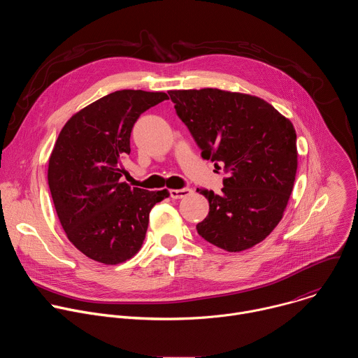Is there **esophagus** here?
<instances>
[{"instance_id": "obj_1", "label": "esophagus", "mask_w": 358, "mask_h": 358, "mask_svg": "<svg viewBox=\"0 0 358 358\" xmlns=\"http://www.w3.org/2000/svg\"><path fill=\"white\" fill-rule=\"evenodd\" d=\"M192 194V189L191 188H181V189H171L170 191V196L173 199H180V198H185L188 195Z\"/></svg>"}]
</instances>
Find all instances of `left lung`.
Returning a JSON list of instances; mask_svg holds the SVG:
<instances>
[{
	"label": "left lung",
	"mask_w": 358,
	"mask_h": 358,
	"mask_svg": "<svg viewBox=\"0 0 358 358\" xmlns=\"http://www.w3.org/2000/svg\"><path fill=\"white\" fill-rule=\"evenodd\" d=\"M169 94L202 159L228 174L221 194L196 188L210 203L196 232L228 252L259 243L282 220L293 189V124L257 96L210 87Z\"/></svg>",
	"instance_id": "left-lung-1"
}]
</instances>
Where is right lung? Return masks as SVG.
<instances>
[{
    "label": "right lung",
    "mask_w": 358,
    "mask_h": 358,
    "mask_svg": "<svg viewBox=\"0 0 358 358\" xmlns=\"http://www.w3.org/2000/svg\"><path fill=\"white\" fill-rule=\"evenodd\" d=\"M163 92L117 90L72 116L48 167L54 206L69 241L87 258L116 265L138 252L148 215L169 191L131 188L120 178L141 113L167 100Z\"/></svg>",
    "instance_id": "right-lung-1"
}]
</instances>
